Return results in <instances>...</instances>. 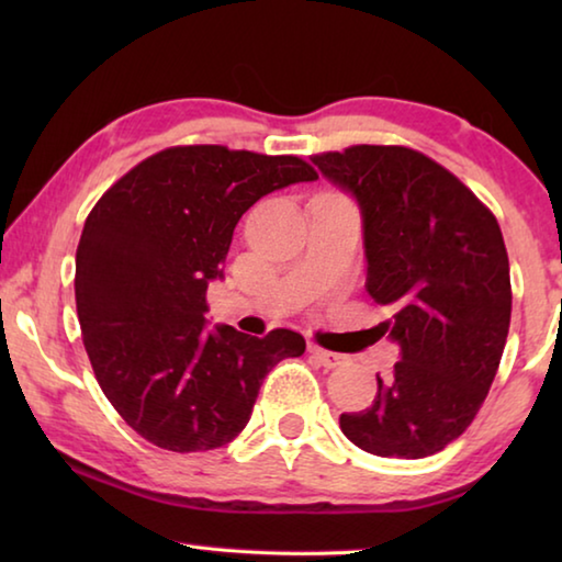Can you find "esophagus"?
I'll return each instance as SVG.
<instances>
[{
	"label": "esophagus",
	"instance_id": "1",
	"mask_svg": "<svg viewBox=\"0 0 562 562\" xmlns=\"http://www.w3.org/2000/svg\"><path fill=\"white\" fill-rule=\"evenodd\" d=\"M307 351L312 357H315L322 367L325 369H335V367H345L347 361H349V357L347 355H337V351H327V349H322V347H317V345H307Z\"/></svg>",
	"mask_w": 562,
	"mask_h": 562
}]
</instances>
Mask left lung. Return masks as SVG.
Masks as SVG:
<instances>
[{"label": "left lung", "instance_id": "left-lung-1", "mask_svg": "<svg viewBox=\"0 0 562 562\" xmlns=\"http://www.w3.org/2000/svg\"><path fill=\"white\" fill-rule=\"evenodd\" d=\"M355 198L367 292L392 310L376 329L398 345L389 379L339 426L361 451L424 459L469 429L498 372L510 325V268L501 227L459 178L404 146L312 156Z\"/></svg>", "mask_w": 562, "mask_h": 562}]
</instances>
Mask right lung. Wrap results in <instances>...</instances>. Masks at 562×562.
Listing matches in <instances>:
<instances>
[{
  "mask_svg": "<svg viewBox=\"0 0 562 562\" xmlns=\"http://www.w3.org/2000/svg\"><path fill=\"white\" fill-rule=\"evenodd\" d=\"M317 180L297 156L176 146L140 160L93 205L76 250V312L93 374L133 431L166 451L231 443L262 379L304 337L207 329V282L233 231L272 190Z\"/></svg>",
  "mask_w": 562,
  "mask_h": 562,
  "instance_id": "obj_1",
  "label": "right lung"
}]
</instances>
